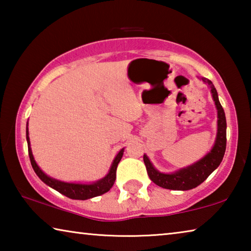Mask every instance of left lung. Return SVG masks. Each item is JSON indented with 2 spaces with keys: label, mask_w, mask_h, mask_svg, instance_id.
Segmentation results:
<instances>
[{
  "label": "left lung",
  "mask_w": 251,
  "mask_h": 251,
  "mask_svg": "<svg viewBox=\"0 0 251 251\" xmlns=\"http://www.w3.org/2000/svg\"><path fill=\"white\" fill-rule=\"evenodd\" d=\"M199 79H201L210 88L212 100H214L216 108H217V135H216L215 144L210 151L207 152L196 163L168 174L157 171L147 155H144V163H145L148 176L152 182H155L161 188L172 190H189L199 186L219 166L224 158L225 151H226L227 123L224 108L220 105L217 91H216L211 80L206 77H201Z\"/></svg>",
  "instance_id": "8db88e82"
}]
</instances>
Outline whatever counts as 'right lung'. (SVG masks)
Returning <instances> with one entry per match:
<instances>
[{
	"mask_svg": "<svg viewBox=\"0 0 251 251\" xmlns=\"http://www.w3.org/2000/svg\"><path fill=\"white\" fill-rule=\"evenodd\" d=\"M26 141H27V147H28L29 160H31L34 172L36 173V175L39 176L40 179L43 181L44 184L50 186V188L57 190L58 193L64 195V196L69 197L71 199H78V201H85V199L100 196V195L107 193L108 190L112 188L116 179L117 165L121 161L123 154H124V148H122V150L118 151V154L116 155L115 158H114L112 166H110L107 175L101 178V179L91 182V184H82V182H66V181L55 179V178L46 175V174L39 167V165L36 164L31 150V143H29L27 125H26Z\"/></svg>",
	"mask_w": 251,
	"mask_h": 251,
	"instance_id": "add662e5",
	"label": "right lung"
}]
</instances>
